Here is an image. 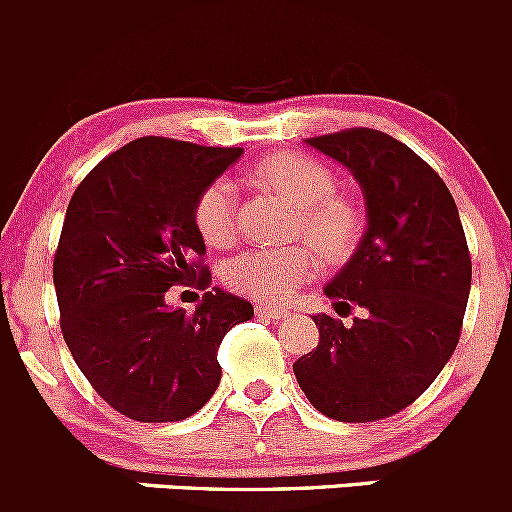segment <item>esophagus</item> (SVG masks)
Returning <instances> with one entry per match:
<instances>
[{"label":"esophagus","instance_id":"obj_1","mask_svg":"<svg viewBox=\"0 0 512 512\" xmlns=\"http://www.w3.org/2000/svg\"><path fill=\"white\" fill-rule=\"evenodd\" d=\"M258 318H268V321H276V318H286L288 311L281 306H266V303H258L256 306Z\"/></svg>","mask_w":512,"mask_h":512}]
</instances>
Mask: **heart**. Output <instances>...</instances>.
Here are the masks:
<instances>
[{
    "label": "heart",
    "instance_id": "obj_1",
    "mask_svg": "<svg viewBox=\"0 0 512 512\" xmlns=\"http://www.w3.org/2000/svg\"><path fill=\"white\" fill-rule=\"evenodd\" d=\"M261 184L298 206L296 231L318 246L326 258H343L361 234V211L348 196L333 194L336 179L321 161L301 154H278L256 166ZM196 229L209 246H229L239 234L234 181L219 176L211 181L194 209ZM321 258L311 244L278 249H249L224 266L226 286L258 301L283 303L301 283L311 281Z\"/></svg>",
    "mask_w": 512,
    "mask_h": 512
}]
</instances>
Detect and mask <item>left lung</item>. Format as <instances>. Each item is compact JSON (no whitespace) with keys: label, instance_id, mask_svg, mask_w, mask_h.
Returning <instances> with one entry per match:
<instances>
[{"label":"left lung","instance_id":"left-lung-1","mask_svg":"<svg viewBox=\"0 0 512 512\" xmlns=\"http://www.w3.org/2000/svg\"><path fill=\"white\" fill-rule=\"evenodd\" d=\"M306 144L351 171L368 226L323 288L338 316H358H313L318 346L293 373L323 416L381 421L411 406L458 346L473 273L463 224L443 179L393 136L346 129Z\"/></svg>","mask_w":512,"mask_h":512}]
</instances>
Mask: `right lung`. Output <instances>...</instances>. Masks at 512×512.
<instances>
[{"mask_svg": "<svg viewBox=\"0 0 512 512\" xmlns=\"http://www.w3.org/2000/svg\"><path fill=\"white\" fill-rule=\"evenodd\" d=\"M244 151L144 136L101 159L67 206L54 254L64 341L94 391L121 416L171 423L194 416L221 381L226 333L249 318L244 298L211 288L196 199ZM205 291L196 312L165 291Z\"/></svg>", "mask_w": 512, "mask_h": 512, "instance_id": "add662e5", "label": "right lung"}]
</instances>
